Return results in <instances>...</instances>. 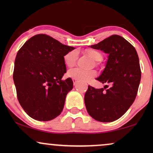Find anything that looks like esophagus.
I'll return each mask as SVG.
<instances>
[{"label": "esophagus", "instance_id": "obj_1", "mask_svg": "<svg viewBox=\"0 0 153 153\" xmlns=\"http://www.w3.org/2000/svg\"><path fill=\"white\" fill-rule=\"evenodd\" d=\"M72 81H73V83H74V85H76L77 84V82H78V81H76V79H72Z\"/></svg>", "mask_w": 153, "mask_h": 153}]
</instances>
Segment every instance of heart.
<instances>
[{"label":"heart","mask_w":153,"mask_h":153,"mask_svg":"<svg viewBox=\"0 0 153 153\" xmlns=\"http://www.w3.org/2000/svg\"><path fill=\"white\" fill-rule=\"evenodd\" d=\"M85 53L95 62H100L103 59L102 54L95 49H87ZM77 56H78V53L75 50L68 52L64 56L65 64L68 67L74 66L76 63ZM95 75L96 74L94 71H85L79 68L71 69L68 72V76L71 78L83 81L91 80L95 76Z\"/></svg>","instance_id":"heart-1"}]
</instances>
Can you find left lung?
<instances>
[{
  "label": "left lung",
  "mask_w": 153,
  "mask_h": 153,
  "mask_svg": "<svg viewBox=\"0 0 153 153\" xmlns=\"http://www.w3.org/2000/svg\"><path fill=\"white\" fill-rule=\"evenodd\" d=\"M91 47L108 53L105 68L96 79L110 88L104 91L105 88L88 85L84 97L85 107L95 120L113 122L125 114L137 97L141 76L139 56L135 48L118 35Z\"/></svg>",
  "instance_id": "1"
}]
</instances>
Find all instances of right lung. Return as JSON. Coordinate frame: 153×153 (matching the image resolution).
<instances>
[{
    "label": "right lung",
    "mask_w": 153,
    "mask_h": 153,
    "mask_svg": "<svg viewBox=\"0 0 153 153\" xmlns=\"http://www.w3.org/2000/svg\"><path fill=\"white\" fill-rule=\"evenodd\" d=\"M74 49L39 34L19 50L13 79L19 104L32 118L49 121L61 114L67 94L73 88L71 78L62 81L66 73L64 56Z\"/></svg>",
    "instance_id": "add662e5"
}]
</instances>
